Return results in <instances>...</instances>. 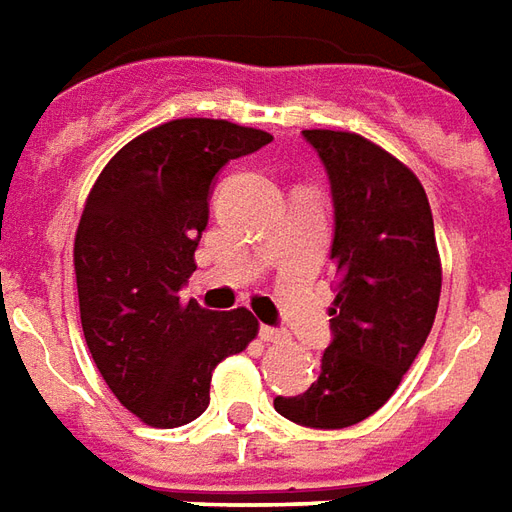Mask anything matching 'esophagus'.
Here are the masks:
<instances>
[{
  "instance_id": "34e87169",
  "label": "esophagus",
  "mask_w": 512,
  "mask_h": 512,
  "mask_svg": "<svg viewBox=\"0 0 512 512\" xmlns=\"http://www.w3.org/2000/svg\"><path fill=\"white\" fill-rule=\"evenodd\" d=\"M259 336H262V342H286V333L281 328H273V325H262Z\"/></svg>"
}]
</instances>
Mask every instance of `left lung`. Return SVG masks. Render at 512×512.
<instances>
[{"mask_svg":"<svg viewBox=\"0 0 512 512\" xmlns=\"http://www.w3.org/2000/svg\"><path fill=\"white\" fill-rule=\"evenodd\" d=\"M303 137L331 181L336 300L317 380L273 405L289 422L342 430L386 405L427 342L441 262L424 187L400 159L353 132Z\"/></svg>","mask_w":512,"mask_h":512,"instance_id":"8db88e82","label":"left lung"}]
</instances>
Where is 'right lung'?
<instances>
[{
  "instance_id": "1",
  "label": "right lung",
  "mask_w": 512,
  "mask_h": 512,
  "mask_svg": "<svg viewBox=\"0 0 512 512\" xmlns=\"http://www.w3.org/2000/svg\"><path fill=\"white\" fill-rule=\"evenodd\" d=\"M273 140L212 118H181L134 137L93 184L74 239L85 342L123 408L181 427L209 405L215 366L259 333L248 308L181 303L209 223L212 181Z\"/></svg>"
}]
</instances>
